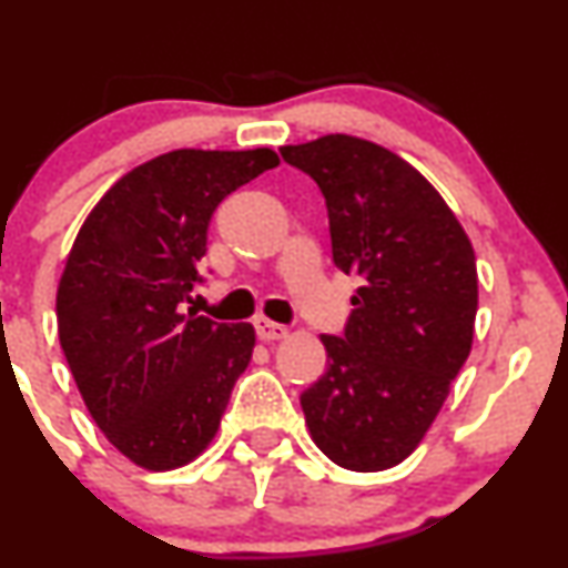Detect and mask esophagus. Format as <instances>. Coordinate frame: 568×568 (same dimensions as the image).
I'll return each instance as SVG.
<instances>
[{
    "mask_svg": "<svg viewBox=\"0 0 568 568\" xmlns=\"http://www.w3.org/2000/svg\"><path fill=\"white\" fill-rule=\"evenodd\" d=\"M253 325H256V336L262 338V342H277V338L288 336V328H285V325L266 321V317H256Z\"/></svg>",
    "mask_w": 568,
    "mask_h": 568,
    "instance_id": "34e87169",
    "label": "esophagus"
}]
</instances>
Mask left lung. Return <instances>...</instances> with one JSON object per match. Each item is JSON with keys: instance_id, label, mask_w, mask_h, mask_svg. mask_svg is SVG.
I'll return each instance as SVG.
<instances>
[{"instance_id": "8db88e82", "label": "left lung", "mask_w": 568, "mask_h": 568, "mask_svg": "<svg viewBox=\"0 0 568 568\" xmlns=\"http://www.w3.org/2000/svg\"><path fill=\"white\" fill-rule=\"evenodd\" d=\"M321 186L334 264L361 277L342 336H321L325 374L302 393L306 427L338 467L400 465L435 422L473 347L478 270L435 186L355 135L280 149Z\"/></svg>"}]
</instances>
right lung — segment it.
<instances>
[{
  "mask_svg": "<svg viewBox=\"0 0 568 568\" xmlns=\"http://www.w3.org/2000/svg\"><path fill=\"white\" fill-rule=\"evenodd\" d=\"M280 160L272 149H179L122 175L84 219L55 298L58 338L109 443L173 470L213 440L251 363V323L184 310L219 202Z\"/></svg>",
  "mask_w": 568,
  "mask_h": 568,
  "instance_id": "obj_1",
  "label": "right lung"
}]
</instances>
